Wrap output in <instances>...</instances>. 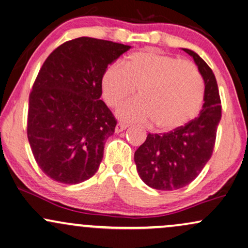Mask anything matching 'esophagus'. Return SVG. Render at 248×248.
I'll return each mask as SVG.
<instances>
[{"instance_id":"esophagus-1","label":"esophagus","mask_w":248,"mask_h":248,"mask_svg":"<svg viewBox=\"0 0 248 248\" xmlns=\"http://www.w3.org/2000/svg\"><path fill=\"white\" fill-rule=\"evenodd\" d=\"M127 127H128L127 124H124V122H119V124H117V127H115V133H121V131L127 129Z\"/></svg>"}]
</instances>
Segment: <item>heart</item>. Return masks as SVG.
Returning <instances> with one entry per match:
<instances>
[{
	"instance_id": "b5f03b06",
	"label": "heart",
	"mask_w": 248,
	"mask_h": 248,
	"mask_svg": "<svg viewBox=\"0 0 248 248\" xmlns=\"http://www.w3.org/2000/svg\"><path fill=\"white\" fill-rule=\"evenodd\" d=\"M106 104L115 108L139 88L140 98L126 103L118 115L126 121H153L162 131L180 128L199 113L205 83L198 67L155 50L134 52L124 62H114L102 77Z\"/></svg>"
}]
</instances>
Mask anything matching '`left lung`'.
I'll list each match as a JSON object with an SVG mask.
<instances>
[{
    "mask_svg": "<svg viewBox=\"0 0 248 248\" xmlns=\"http://www.w3.org/2000/svg\"><path fill=\"white\" fill-rule=\"evenodd\" d=\"M193 58L205 82V97L199 117L173 131L149 134L136 150L135 164L146 186L171 191L196 178L211 159L222 108L217 82L211 67L198 54L183 49Z\"/></svg>",
    "mask_w": 248,
    "mask_h": 248,
    "instance_id": "left-lung-1",
    "label": "left lung"
}]
</instances>
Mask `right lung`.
<instances>
[{"label": "right lung", "instance_id": "1", "mask_svg": "<svg viewBox=\"0 0 248 248\" xmlns=\"http://www.w3.org/2000/svg\"><path fill=\"white\" fill-rule=\"evenodd\" d=\"M131 48L112 41L78 37L43 62L30 93L27 137L46 176L78 184L98 170L117 120L102 101V77Z\"/></svg>", "mask_w": 248, "mask_h": 248}]
</instances>
